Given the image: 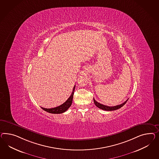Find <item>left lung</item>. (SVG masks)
Segmentation results:
<instances>
[{
    "instance_id": "1",
    "label": "left lung",
    "mask_w": 159,
    "mask_h": 159,
    "mask_svg": "<svg viewBox=\"0 0 159 159\" xmlns=\"http://www.w3.org/2000/svg\"><path fill=\"white\" fill-rule=\"evenodd\" d=\"M93 99H94V102L95 105H96V107H97L99 108V109H102V110H104V111H115V110L119 109L120 107H122L123 105H125V103H126L127 101H128V99H127V100H126L125 101L124 103H121V104L119 105H116V106H114V107H108V106L104 105L103 104H101V103H99L98 102H97L95 100L94 98Z\"/></svg>"
}]
</instances>
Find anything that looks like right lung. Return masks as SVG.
I'll return each mask as SVG.
<instances>
[{"label":"right lung","instance_id":"add662e5","mask_svg":"<svg viewBox=\"0 0 159 159\" xmlns=\"http://www.w3.org/2000/svg\"><path fill=\"white\" fill-rule=\"evenodd\" d=\"M75 89V86H74V87H73V91H72V93L70 95V96L63 104L57 107H53V108L47 109V108L42 107V109L46 112L50 113H53V114H60V113H62L65 111H66L68 109L69 107L71 106L72 103V99H73Z\"/></svg>","mask_w":159,"mask_h":159}]
</instances>
